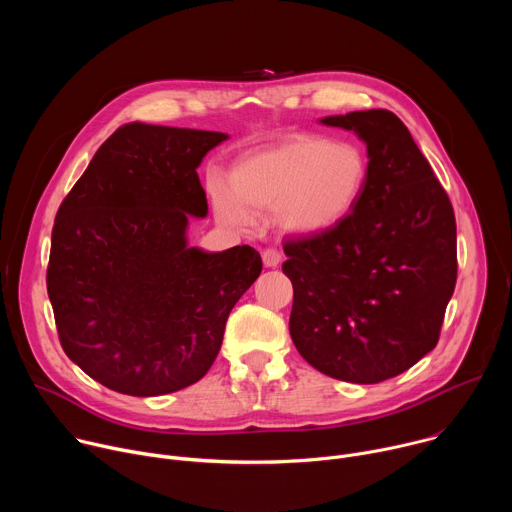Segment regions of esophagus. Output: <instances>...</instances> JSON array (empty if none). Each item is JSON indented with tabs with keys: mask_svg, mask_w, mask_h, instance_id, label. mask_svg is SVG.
I'll return each instance as SVG.
<instances>
[{
	"mask_svg": "<svg viewBox=\"0 0 512 512\" xmlns=\"http://www.w3.org/2000/svg\"><path fill=\"white\" fill-rule=\"evenodd\" d=\"M263 263H265V267H277L279 263H281V253L277 251V249H265L263 251Z\"/></svg>",
	"mask_w": 512,
	"mask_h": 512,
	"instance_id": "esophagus-1",
	"label": "esophagus"
}]
</instances>
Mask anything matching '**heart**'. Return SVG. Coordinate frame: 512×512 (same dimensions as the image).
<instances>
[{
	"instance_id": "1",
	"label": "heart",
	"mask_w": 512,
	"mask_h": 512,
	"mask_svg": "<svg viewBox=\"0 0 512 512\" xmlns=\"http://www.w3.org/2000/svg\"><path fill=\"white\" fill-rule=\"evenodd\" d=\"M367 158L348 141L302 137L243 158L229 172V189L210 182L216 218L227 227L251 225L249 210L275 208L277 225L294 235L334 229L367 184Z\"/></svg>"
}]
</instances>
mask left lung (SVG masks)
<instances>
[{
	"label": "left lung",
	"instance_id": "left-lung-1",
	"mask_svg": "<svg viewBox=\"0 0 512 512\" xmlns=\"http://www.w3.org/2000/svg\"><path fill=\"white\" fill-rule=\"evenodd\" d=\"M320 123L367 143L369 176L340 225L285 241L289 334L320 373L375 385L411 369L440 338L458 275L454 208L395 113Z\"/></svg>",
	"mask_w": 512,
	"mask_h": 512
}]
</instances>
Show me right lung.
Listing matches in <instances>:
<instances>
[{"instance_id":"obj_1","label":"right lung","mask_w":512,"mask_h":512,"mask_svg":"<svg viewBox=\"0 0 512 512\" xmlns=\"http://www.w3.org/2000/svg\"><path fill=\"white\" fill-rule=\"evenodd\" d=\"M221 131L121 125L62 200L46 273L60 344L91 379L133 397L200 381L225 324L261 273L239 245H188L208 214L196 168Z\"/></svg>"}]
</instances>
